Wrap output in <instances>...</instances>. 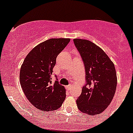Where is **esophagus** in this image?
I'll return each instance as SVG.
<instances>
[{"label": "esophagus", "instance_id": "esophagus-1", "mask_svg": "<svg viewBox=\"0 0 133 133\" xmlns=\"http://www.w3.org/2000/svg\"><path fill=\"white\" fill-rule=\"evenodd\" d=\"M71 87H72V86H71V85H68V86L65 87V88H66L67 90H71Z\"/></svg>", "mask_w": 133, "mask_h": 133}]
</instances>
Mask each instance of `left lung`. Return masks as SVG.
<instances>
[{
    "label": "left lung",
    "mask_w": 133,
    "mask_h": 133,
    "mask_svg": "<svg viewBox=\"0 0 133 133\" xmlns=\"http://www.w3.org/2000/svg\"><path fill=\"white\" fill-rule=\"evenodd\" d=\"M74 44L85 65L86 85L77 99L78 109L90 115L100 114L114 98L117 75L114 63L102 48L85 39L75 38Z\"/></svg>",
    "instance_id": "8db88e82"
}]
</instances>
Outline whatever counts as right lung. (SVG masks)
Instances as JSON below:
<instances>
[{
	"label": "right lung",
	"mask_w": 133,
	"mask_h": 133,
	"mask_svg": "<svg viewBox=\"0 0 133 133\" xmlns=\"http://www.w3.org/2000/svg\"><path fill=\"white\" fill-rule=\"evenodd\" d=\"M69 41V38H50L40 43L27 54L21 66L22 90L27 100L38 110H58L65 100V88L58 81L52 83L51 75L57 56Z\"/></svg>",
	"instance_id": "add662e5"
}]
</instances>
